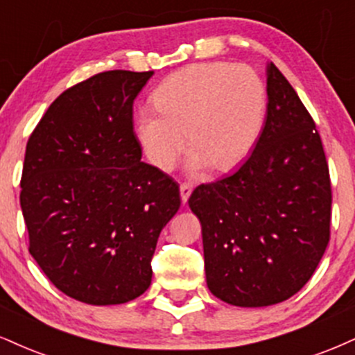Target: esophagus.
<instances>
[{"instance_id":"obj_1","label":"esophagus","mask_w":355,"mask_h":355,"mask_svg":"<svg viewBox=\"0 0 355 355\" xmlns=\"http://www.w3.org/2000/svg\"><path fill=\"white\" fill-rule=\"evenodd\" d=\"M191 191H193V189H191V185H189V183H182V185H180V196H182V202L183 203L189 202Z\"/></svg>"}]
</instances>
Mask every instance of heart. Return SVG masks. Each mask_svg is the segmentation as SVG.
Wrapping results in <instances>:
<instances>
[{
	"mask_svg": "<svg viewBox=\"0 0 355 355\" xmlns=\"http://www.w3.org/2000/svg\"><path fill=\"white\" fill-rule=\"evenodd\" d=\"M264 114L266 87L251 67L198 62L162 80L153 107L137 114V134L157 168H172L187 134L191 170L210 164L228 172L253 150Z\"/></svg>",
	"mask_w": 355,
	"mask_h": 355,
	"instance_id": "b5f03b06",
	"label": "heart"
}]
</instances>
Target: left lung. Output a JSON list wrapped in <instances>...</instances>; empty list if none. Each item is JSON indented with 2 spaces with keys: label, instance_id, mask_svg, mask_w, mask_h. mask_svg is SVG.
Returning a JSON list of instances; mask_svg holds the SVG:
<instances>
[{
  "label": "left lung",
  "instance_id": "8db88e82",
  "mask_svg": "<svg viewBox=\"0 0 355 355\" xmlns=\"http://www.w3.org/2000/svg\"><path fill=\"white\" fill-rule=\"evenodd\" d=\"M266 122L236 172L189 198L202 223L207 284L240 307L277 304L304 286L331 236V178L321 135L293 85L266 69Z\"/></svg>",
  "mask_w": 355,
  "mask_h": 355
}]
</instances>
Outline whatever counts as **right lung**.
<instances>
[{
  "label": "right lung",
  "instance_id": "right-lung-1",
  "mask_svg": "<svg viewBox=\"0 0 355 355\" xmlns=\"http://www.w3.org/2000/svg\"><path fill=\"white\" fill-rule=\"evenodd\" d=\"M153 71H107L72 85L33 130L21 177L29 253L85 304L147 291L164 226L180 208L172 177L145 164L134 101Z\"/></svg>",
  "mask_w": 355,
  "mask_h": 355
}]
</instances>
